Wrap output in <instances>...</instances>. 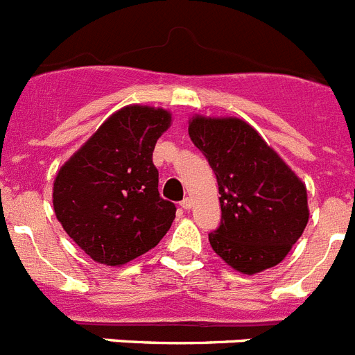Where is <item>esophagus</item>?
<instances>
[{"label": "esophagus", "instance_id": "esophagus-1", "mask_svg": "<svg viewBox=\"0 0 355 355\" xmlns=\"http://www.w3.org/2000/svg\"><path fill=\"white\" fill-rule=\"evenodd\" d=\"M181 208H183V209H190V208H192V199H188V197H184V199L181 200Z\"/></svg>", "mask_w": 355, "mask_h": 355}]
</instances>
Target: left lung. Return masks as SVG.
<instances>
[{
  "instance_id": "obj_1",
  "label": "left lung",
  "mask_w": 355,
  "mask_h": 355,
  "mask_svg": "<svg viewBox=\"0 0 355 355\" xmlns=\"http://www.w3.org/2000/svg\"><path fill=\"white\" fill-rule=\"evenodd\" d=\"M188 135L218 183L222 218L209 233L216 256L247 275L283 261L309 220L302 181L245 121L196 115Z\"/></svg>"
}]
</instances>
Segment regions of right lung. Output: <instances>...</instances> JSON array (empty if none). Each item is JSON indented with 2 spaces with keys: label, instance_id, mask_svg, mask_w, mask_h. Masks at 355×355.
<instances>
[{
  "label": "right lung",
  "instance_id": "add662e5",
  "mask_svg": "<svg viewBox=\"0 0 355 355\" xmlns=\"http://www.w3.org/2000/svg\"><path fill=\"white\" fill-rule=\"evenodd\" d=\"M168 126L167 110L121 108L56 174V218L94 261L124 265L158 245L171 229L175 206L159 197L153 163Z\"/></svg>",
  "mask_w": 355,
  "mask_h": 355
}]
</instances>
